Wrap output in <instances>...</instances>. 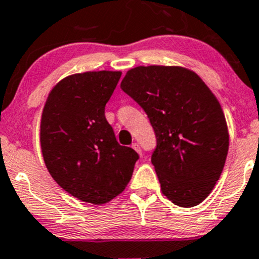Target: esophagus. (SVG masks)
<instances>
[{
    "label": "esophagus",
    "instance_id": "1",
    "mask_svg": "<svg viewBox=\"0 0 259 259\" xmlns=\"http://www.w3.org/2000/svg\"><path fill=\"white\" fill-rule=\"evenodd\" d=\"M132 148H133V149H134V150H135V151H137V153H138V154H142V148H140V145H139V144H138V143H134V144H133V145H132Z\"/></svg>",
    "mask_w": 259,
    "mask_h": 259
}]
</instances>
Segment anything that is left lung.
Segmentation results:
<instances>
[{
  "label": "left lung",
  "mask_w": 259,
  "mask_h": 259,
  "mask_svg": "<svg viewBox=\"0 0 259 259\" xmlns=\"http://www.w3.org/2000/svg\"><path fill=\"white\" fill-rule=\"evenodd\" d=\"M120 88L144 109L155 132L151 163L161 193L183 208L202 203L228 154V126L218 99L194 71L182 66L134 67Z\"/></svg>",
  "instance_id": "1"
}]
</instances>
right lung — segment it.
<instances>
[{"label":"right lung","mask_w":259,"mask_h":259,"mask_svg":"<svg viewBox=\"0 0 259 259\" xmlns=\"http://www.w3.org/2000/svg\"><path fill=\"white\" fill-rule=\"evenodd\" d=\"M121 71L74 74L50 91L42 110L40 143L55 182L69 194L105 204L124 192L134 171L137 151L117 143L105 105Z\"/></svg>","instance_id":"add662e5"}]
</instances>
